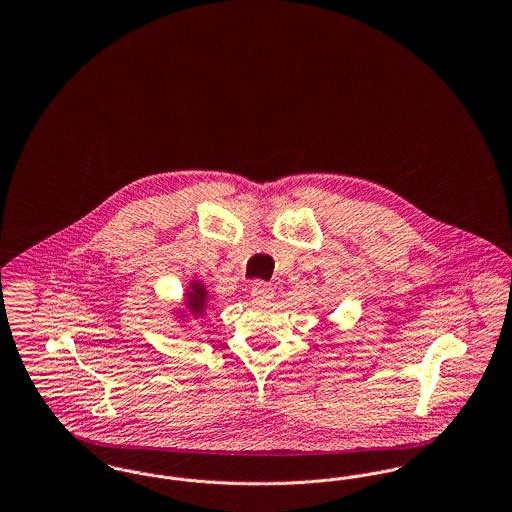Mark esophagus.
<instances>
[{
  "label": "esophagus",
  "mask_w": 512,
  "mask_h": 512,
  "mask_svg": "<svg viewBox=\"0 0 512 512\" xmlns=\"http://www.w3.org/2000/svg\"><path fill=\"white\" fill-rule=\"evenodd\" d=\"M251 297L257 301V303H265V301H270L272 297H274V288L267 284V282H255L253 286H251Z\"/></svg>",
  "instance_id": "34e87169"
}]
</instances>
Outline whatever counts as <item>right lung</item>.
Returning <instances> with one entry per match:
<instances>
[{"label": "right lung", "mask_w": 512, "mask_h": 512, "mask_svg": "<svg viewBox=\"0 0 512 512\" xmlns=\"http://www.w3.org/2000/svg\"><path fill=\"white\" fill-rule=\"evenodd\" d=\"M190 288H192V292L186 295V305H188L192 315H199L205 309L207 293H205V288L201 284H197V282H194Z\"/></svg>", "instance_id": "1"}]
</instances>
